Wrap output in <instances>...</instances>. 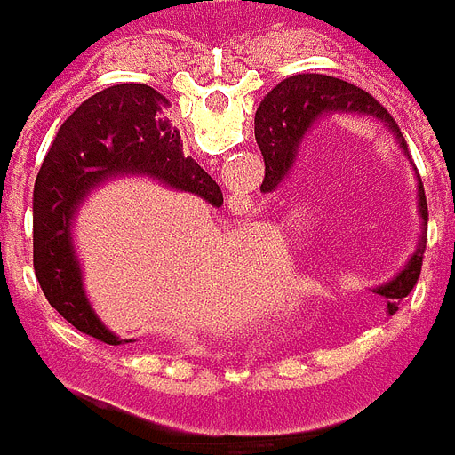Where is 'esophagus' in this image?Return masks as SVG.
<instances>
[{
	"mask_svg": "<svg viewBox=\"0 0 455 455\" xmlns=\"http://www.w3.org/2000/svg\"><path fill=\"white\" fill-rule=\"evenodd\" d=\"M227 204L228 211L236 213V216H247V213H251V206H254L251 198H249V193H242V190H239V193H231Z\"/></svg>",
	"mask_w": 455,
	"mask_h": 455,
	"instance_id": "1",
	"label": "esophagus"
}]
</instances>
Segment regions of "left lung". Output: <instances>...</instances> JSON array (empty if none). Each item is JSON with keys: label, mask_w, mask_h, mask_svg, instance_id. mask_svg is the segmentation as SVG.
<instances>
[{"label": "left lung", "mask_w": 455, "mask_h": 455, "mask_svg": "<svg viewBox=\"0 0 455 455\" xmlns=\"http://www.w3.org/2000/svg\"><path fill=\"white\" fill-rule=\"evenodd\" d=\"M331 111H346V114H364L371 119H379L407 152V142L392 114L364 89L333 78V76H318V73H300L280 81L275 89L267 93L254 114V137L265 157V183L262 188L272 190L295 163L298 142L303 140L307 129L313 127L323 114ZM420 198V216L427 227V201H425L423 183L418 186ZM425 247L420 244L418 251L410 257L407 267L385 287L377 292L387 298L389 313H395L400 300L410 295V290L418 285L420 267H423Z\"/></svg>", "instance_id": "1"}]
</instances>
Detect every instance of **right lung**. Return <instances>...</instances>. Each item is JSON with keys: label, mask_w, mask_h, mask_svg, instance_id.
Wrapping results in <instances>:
<instances>
[{"label": "right lung", "mask_w": 455, "mask_h": 455, "mask_svg": "<svg viewBox=\"0 0 455 455\" xmlns=\"http://www.w3.org/2000/svg\"><path fill=\"white\" fill-rule=\"evenodd\" d=\"M165 109L168 99L148 84H119L93 93L60 124L35 178V277L70 326L111 346L119 339L91 310L70 247V219L84 196L111 175L145 172L213 206L224 204L216 180L183 155L180 132L170 124Z\"/></svg>", "instance_id": "right-lung-1"}]
</instances>
